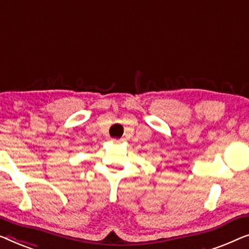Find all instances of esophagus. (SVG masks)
<instances>
[{"label": "esophagus", "instance_id": "34e87169", "mask_svg": "<svg viewBox=\"0 0 249 249\" xmlns=\"http://www.w3.org/2000/svg\"><path fill=\"white\" fill-rule=\"evenodd\" d=\"M111 142L113 143H115V144H118V143H121V142H123V140H117V139H113L111 140Z\"/></svg>", "mask_w": 249, "mask_h": 249}]
</instances>
